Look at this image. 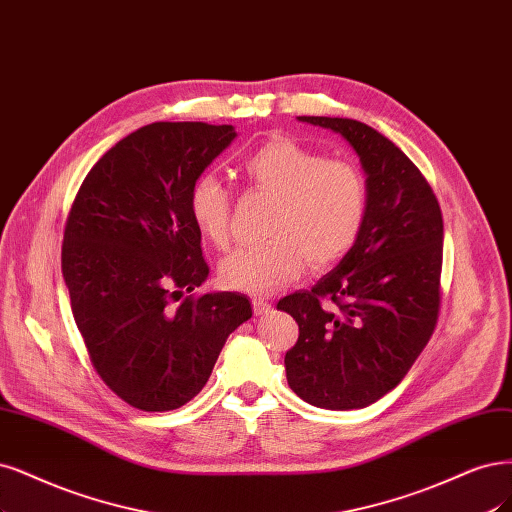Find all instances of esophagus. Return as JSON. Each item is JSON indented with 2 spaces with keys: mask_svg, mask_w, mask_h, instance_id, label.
I'll return each mask as SVG.
<instances>
[{
  "mask_svg": "<svg viewBox=\"0 0 512 512\" xmlns=\"http://www.w3.org/2000/svg\"><path fill=\"white\" fill-rule=\"evenodd\" d=\"M252 307H254V315H267L271 311V303L264 301V298H252Z\"/></svg>",
  "mask_w": 512,
  "mask_h": 512,
  "instance_id": "esophagus-1",
  "label": "esophagus"
}]
</instances>
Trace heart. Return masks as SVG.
Wrapping results in <instances>:
<instances>
[{
    "label": "heart",
    "instance_id": "heart-1",
    "mask_svg": "<svg viewBox=\"0 0 512 512\" xmlns=\"http://www.w3.org/2000/svg\"><path fill=\"white\" fill-rule=\"evenodd\" d=\"M241 171L254 188L275 199L267 224L271 237L222 260L224 286L269 294L292 281L305 262L324 269L356 245L368 214V184L358 165L277 137L245 158ZM188 214L209 243L226 248L231 195L214 173H201L190 184Z\"/></svg>",
    "mask_w": 512,
    "mask_h": 512
}]
</instances>
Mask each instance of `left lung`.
I'll list each match as a JSON object with an SVG mask.
<instances>
[{"mask_svg": "<svg viewBox=\"0 0 512 512\" xmlns=\"http://www.w3.org/2000/svg\"><path fill=\"white\" fill-rule=\"evenodd\" d=\"M345 137L368 184L362 233L311 290L277 309L298 324L286 354L296 396L330 411L364 409L409 373L440 309L443 214L428 180L390 139L351 118L298 116Z\"/></svg>", "mask_w": 512, "mask_h": 512, "instance_id": "1", "label": "left lung"}]
</instances>
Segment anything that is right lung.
Returning <instances> with one entry per match:
<instances>
[{"mask_svg": "<svg viewBox=\"0 0 512 512\" xmlns=\"http://www.w3.org/2000/svg\"><path fill=\"white\" fill-rule=\"evenodd\" d=\"M235 137L207 122L137 129L88 171L67 216L61 269L76 326L97 375L139 411L195 398L252 317L239 292L182 301L209 275L188 190Z\"/></svg>", "mask_w": 512, "mask_h": 512, "instance_id": "right-lung-1", "label": "right lung"}]
</instances>
